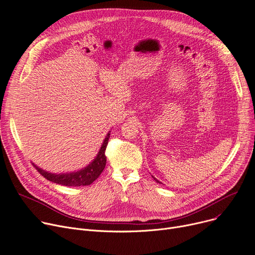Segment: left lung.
Wrapping results in <instances>:
<instances>
[{
	"label": "left lung",
	"instance_id": "left-lung-1",
	"mask_svg": "<svg viewBox=\"0 0 255 255\" xmlns=\"http://www.w3.org/2000/svg\"><path fill=\"white\" fill-rule=\"evenodd\" d=\"M151 176H152V175H151ZM152 178H153V179H154V180L156 181V183H160V181H159V180H157V179H156V178H155L154 176H152ZM160 184H162V183H160Z\"/></svg>",
	"mask_w": 255,
	"mask_h": 255
}]
</instances>
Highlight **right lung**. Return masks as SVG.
<instances>
[{
    "label": "right lung",
    "instance_id": "obj_1",
    "mask_svg": "<svg viewBox=\"0 0 255 255\" xmlns=\"http://www.w3.org/2000/svg\"><path fill=\"white\" fill-rule=\"evenodd\" d=\"M110 132H108L102 146L96 154V156L90 162L86 167H84L78 171H72V172H66V173H52L43 170V169L36 166L34 163V167H36L37 171L45 177L47 180L52 181V183L59 184L62 186L67 187H81V186H89L93 181L98 178L103 170L105 169L107 157L105 154L109 138H110Z\"/></svg>",
    "mask_w": 255,
    "mask_h": 255
}]
</instances>
